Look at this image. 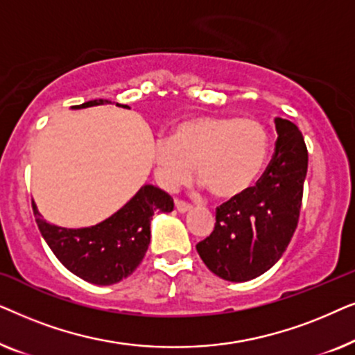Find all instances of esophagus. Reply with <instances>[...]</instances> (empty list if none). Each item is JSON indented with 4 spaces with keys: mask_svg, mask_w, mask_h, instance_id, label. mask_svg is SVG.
<instances>
[{
    "mask_svg": "<svg viewBox=\"0 0 355 355\" xmlns=\"http://www.w3.org/2000/svg\"><path fill=\"white\" fill-rule=\"evenodd\" d=\"M174 203H176V210L179 213H187L189 210H192V205H189V203L182 202V200H176Z\"/></svg>",
    "mask_w": 355,
    "mask_h": 355,
    "instance_id": "34e87169",
    "label": "esophagus"
}]
</instances>
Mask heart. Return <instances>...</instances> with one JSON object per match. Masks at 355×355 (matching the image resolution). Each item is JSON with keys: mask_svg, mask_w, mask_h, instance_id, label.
<instances>
[{"mask_svg": "<svg viewBox=\"0 0 355 355\" xmlns=\"http://www.w3.org/2000/svg\"><path fill=\"white\" fill-rule=\"evenodd\" d=\"M270 152V134L261 121L234 116H197L179 123L171 140L153 147L157 178L164 189L198 181L221 200L241 197L257 182Z\"/></svg>", "mask_w": 355, "mask_h": 355, "instance_id": "1", "label": "heart"}]
</instances>
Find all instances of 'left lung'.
I'll return each instance as SVG.
<instances>
[{"mask_svg": "<svg viewBox=\"0 0 355 355\" xmlns=\"http://www.w3.org/2000/svg\"><path fill=\"white\" fill-rule=\"evenodd\" d=\"M275 124L278 140L263 176L216 208L215 230L197 244L208 270L232 283L268 271L297 227L309 153L297 125L281 118Z\"/></svg>", "mask_w": 355, "mask_h": 355, "instance_id": "left-lung-1", "label": "left lung"}]
</instances>
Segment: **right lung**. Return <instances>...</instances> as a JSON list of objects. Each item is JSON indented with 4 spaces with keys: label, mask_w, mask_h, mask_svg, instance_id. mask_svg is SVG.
<instances>
[{
    "label": "right lung",
    "mask_w": 355,
    "mask_h": 355,
    "mask_svg": "<svg viewBox=\"0 0 355 355\" xmlns=\"http://www.w3.org/2000/svg\"><path fill=\"white\" fill-rule=\"evenodd\" d=\"M103 103L110 101L92 100L72 108ZM32 208L38 230L56 259L87 283L110 286L128 278L140 265L150 244L152 216L155 211H173L174 202L169 193L147 184L114 215L80 230L50 225L43 220L35 203Z\"/></svg>",
    "instance_id": "right-lung-1"
}]
</instances>
